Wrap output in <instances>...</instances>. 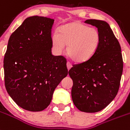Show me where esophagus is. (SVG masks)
Here are the masks:
<instances>
[{
	"mask_svg": "<svg viewBox=\"0 0 130 130\" xmlns=\"http://www.w3.org/2000/svg\"><path fill=\"white\" fill-rule=\"evenodd\" d=\"M67 69H68V70H69L72 67V64L69 61H67Z\"/></svg>",
	"mask_w": 130,
	"mask_h": 130,
	"instance_id": "34e87169",
	"label": "esophagus"
}]
</instances>
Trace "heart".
Instances as JSON below:
<instances>
[{"mask_svg": "<svg viewBox=\"0 0 130 130\" xmlns=\"http://www.w3.org/2000/svg\"><path fill=\"white\" fill-rule=\"evenodd\" d=\"M101 41L98 29L74 21L61 26L52 37L54 50L60 54L67 45V52L75 62L82 63L92 58L98 52Z\"/></svg>", "mask_w": 130, "mask_h": 130, "instance_id": "b5f03b06", "label": "heart"}]
</instances>
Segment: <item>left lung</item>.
<instances>
[{
	"label": "left lung",
	"mask_w": 130,
	"mask_h": 130,
	"mask_svg": "<svg viewBox=\"0 0 130 130\" xmlns=\"http://www.w3.org/2000/svg\"><path fill=\"white\" fill-rule=\"evenodd\" d=\"M95 26L101 41L98 52L86 61L74 64L69 71L73 81L71 95L80 111L96 112L105 108L118 92L123 71L121 48L107 22L88 20Z\"/></svg>",
	"instance_id": "left-lung-1"
}]
</instances>
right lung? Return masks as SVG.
I'll return each instance as SVG.
<instances>
[{
	"mask_svg": "<svg viewBox=\"0 0 130 130\" xmlns=\"http://www.w3.org/2000/svg\"><path fill=\"white\" fill-rule=\"evenodd\" d=\"M54 20L32 16L11 35L4 58L6 89L22 109L41 111L68 74L66 59L52 54Z\"/></svg>",
	"mask_w": 130,
	"mask_h": 130,
	"instance_id": "right-lung-1",
	"label": "right lung"
}]
</instances>
